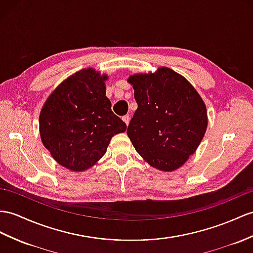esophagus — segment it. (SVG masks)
I'll use <instances>...</instances> for the list:
<instances>
[{
	"label": "esophagus",
	"mask_w": 253,
	"mask_h": 253,
	"mask_svg": "<svg viewBox=\"0 0 253 253\" xmlns=\"http://www.w3.org/2000/svg\"><path fill=\"white\" fill-rule=\"evenodd\" d=\"M122 120L125 121V123H126V126H128V123H130V116H128V115L123 116V117H122Z\"/></svg>",
	"instance_id": "obj_1"
}]
</instances>
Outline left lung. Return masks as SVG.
<instances>
[{
    "mask_svg": "<svg viewBox=\"0 0 253 253\" xmlns=\"http://www.w3.org/2000/svg\"><path fill=\"white\" fill-rule=\"evenodd\" d=\"M137 109L127 127L135 150L152 168L174 171L198 149L208 125L206 105L180 74L166 66L127 78Z\"/></svg>",
    "mask_w": 253,
    "mask_h": 253,
    "instance_id": "left-lung-1",
    "label": "left lung"
}]
</instances>
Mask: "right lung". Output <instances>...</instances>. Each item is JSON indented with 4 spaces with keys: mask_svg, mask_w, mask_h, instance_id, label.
<instances>
[{
    "mask_svg": "<svg viewBox=\"0 0 253 253\" xmlns=\"http://www.w3.org/2000/svg\"><path fill=\"white\" fill-rule=\"evenodd\" d=\"M107 79L92 67L80 70L64 79L41 109L42 145L61 166L75 173L95 165L114 135L126 130L112 112Z\"/></svg>",
    "mask_w": 253,
    "mask_h": 253,
    "instance_id": "right-lung-1",
    "label": "right lung"
}]
</instances>
